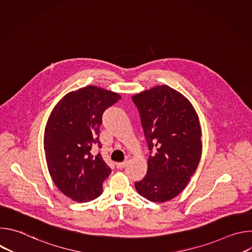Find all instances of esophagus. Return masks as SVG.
I'll use <instances>...</instances> for the list:
<instances>
[{
	"label": "esophagus",
	"instance_id": "1",
	"mask_svg": "<svg viewBox=\"0 0 252 252\" xmlns=\"http://www.w3.org/2000/svg\"><path fill=\"white\" fill-rule=\"evenodd\" d=\"M126 164H127V160H126V161H123V162H119V163H117V168H119V169H122V168L126 167Z\"/></svg>",
	"mask_w": 252,
	"mask_h": 252
}]
</instances>
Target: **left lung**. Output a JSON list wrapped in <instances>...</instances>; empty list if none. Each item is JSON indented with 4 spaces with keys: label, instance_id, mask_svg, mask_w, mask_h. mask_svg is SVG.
Returning <instances> with one entry per match:
<instances>
[{
    "label": "left lung",
    "instance_id": "1",
    "mask_svg": "<svg viewBox=\"0 0 252 252\" xmlns=\"http://www.w3.org/2000/svg\"><path fill=\"white\" fill-rule=\"evenodd\" d=\"M151 151L148 172L134 184L136 191L154 202L181 193L201 157V129L190 101L168 86H157L132 97Z\"/></svg>",
    "mask_w": 252,
    "mask_h": 252
}]
</instances>
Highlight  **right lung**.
Segmentation results:
<instances>
[{
    "mask_svg": "<svg viewBox=\"0 0 252 252\" xmlns=\"http://www.w3.org/2000/svg\"><path fill=\"white\" fill-rule=\"evenodd\" d=\"M121 98L117 93L88 86L66 94L49 117L44 136L48 168L58 189L77 202L99 196L112 171L92 149L100 148L103 112Z\"/></svg>",
    "mask_w": 252,
    "mask_h": 252,
    "instance_id": "obj_1",
    "label": "right lung"
}]
</instances>
